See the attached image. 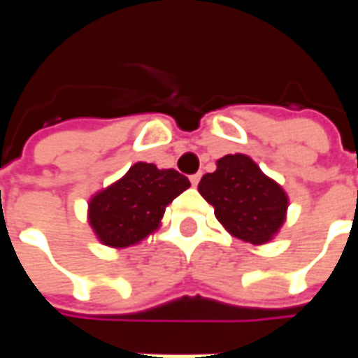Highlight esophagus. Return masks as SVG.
I'll list each match as a JSON object with an SVG mask.
<instances>
[{"mask_svg": "<svg viewBox=\"0 0 358 358\" xmlns=\"http://www.w3.org/2000/svg\"><path fill=\"white\" fill-rule=\"evenodd\" d=\"M199 180H201V174H192V176H189L192 186H197V184H199Z\"/></svg>", "mask_w": 358, "mask_h": 358, "instance_id": "1", "label": "esophagus"}]
</instances>
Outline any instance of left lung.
<instances>
[{
    "instance_id": "obj_1",
    "label": "left lung",
    "mask_w": 358,
    "mask_h": 358,
    "mask_svg": "<svg viewBox=\"0 0 358 358\" xmlns=\"http://www.w3.org/2000/svg\"><path fill=\"white\" fill-rule=\"evenodd\" d=\"M197 189L234 238L255 245L276 236L289 205L282 186L241 153L218 159L217 171L205 174Z\"/></svg>"
}]
</instances>
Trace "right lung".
<instances>
[{"label":"right lung","instance_id":"add662e5","mask_svg":"<svg viewBox=\"0 0 358 358\" xmlns=\"http://www.w3.org/2000/svg\"><path fill=\"white\" fill-rule=\"evenodd\" d=\"M187 187L189 180L174 169L136 163L122 178L90 199L88 222L103 245H136L155 232L166 205Z\"/></svg>","mask_w":358,"mask_h":358}]
</instances>
